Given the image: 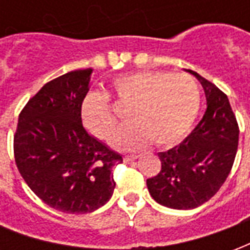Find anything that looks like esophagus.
Here are the masks:
<instances>
[{
  "label": "esophagus",
  "instance_id": "esophagus-1",
  "mask_svg": "<svg viewBox=\"0 0 250 250\" xmlns=\"http://www.w3.org/2000/svg\"><path fill=\"white\" fill-rule=\"evenodd\" d=\"M135 159H138V155H125V162H132Z\"/></svg>",
  "mask_w": 250,
  "mask_h": 250
}]
</instances>
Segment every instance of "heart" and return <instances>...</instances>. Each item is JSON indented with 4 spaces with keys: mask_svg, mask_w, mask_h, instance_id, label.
<instances>
[{
    "mask_svg": "<svg viewBox=\"0 0 250 250\" xmlns=\"http://www.w3.org/2000/svg\"><path fill=\"white\" fill-rule=\"evenodd\" d=\"M111 87L118 103L130 105L127 116L132 120L112 138L116 148L135 150L151 141L158 147L174 146L186 136L198 115V84L186 73L131 72L115 77ZM82 119L99 139H108L118 127L109 98L98 91L85 95Z\"/></svg>",
    "mask_w": 250,
    "mask_h": 250,
    "instance_id": "heart-1",
    "label": "heart"
}]
</instances>
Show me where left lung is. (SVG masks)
Listing matches in <instances>:
<instances>
[{"instance_id": "obj_1", "label": "left lung", "mask_w": 250, "mask_h": 250, "mask_svg": "<svg viewBox=\"0 0 250 250\" xmlns=\"http://www.w3.org/2000/svg\"><path fill=\"white\" fill-rule=\"evenodd\" d=\"M208 108L191 134L178 146L159 152L161 171L147 179L158 204L170 209L198 208L214 195L230 173L238 146V125L228 96L197 72Z\"/></svg>"}]
</instances>
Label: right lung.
<instances>
[{"label":"right lung","mask_w":250,"mask_h":250,"mask_svg":"<svg viewBox=\"0 0 250 250\" xmlns=\"http://www.w3.org/2000/svg\"><path fill=\"white\" fill-rule=\"evenodd\" d=\"M92 69L71 71L46 83L21 111L14 159L30 190L53 209L84 214L102 208L115 188L118 152L88 134L82 103Z\"/></svg>","instance_id":"add662e5"}]
</instances>
